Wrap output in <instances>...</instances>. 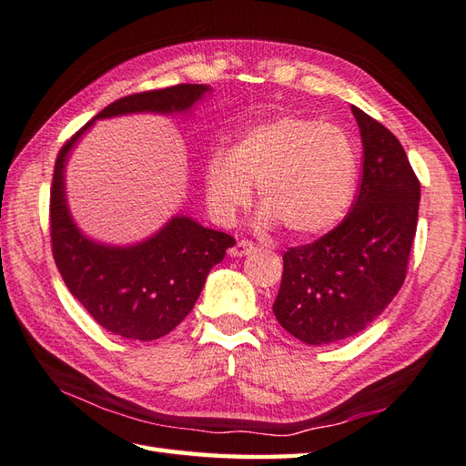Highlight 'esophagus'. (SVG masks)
Listing matches in <instances>:
<instances>
[{"label":"esophagus","mask_w":466,"mask_h":466,"mask_svg":"<svg viewBox=\"0 0 466 466\" xmlns=\"http://www.w3.org/2000/svg\"><path fill=\"white\" fill-rule=\"evenodd\" d=\"M254 250V244L248 242V240H240L236 242L234 248H230V256H234V258H242V256L250 254Z\"/></svg>","instance_id":"1"}]
</instances>
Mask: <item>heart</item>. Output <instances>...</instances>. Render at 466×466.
I'll return each mask as SVG.
<instances>
[{"instance_id": "1", "label": "heart", "mask_w": 466, "mask_h": 466, "mask_svg": "<svg viewBox=\"0 0 466 466\" xmlns=\"http://www.w3.org/2000/svg\"><path fill=\"white\" fill-rule=\"evenodd\" d=\"M356 152L339 126L276 116L246 130L234 150L216 147L206 162V196L214 216L230 222L258 190L260 226L280 222L296 238L332 230L356 190Z\"/></svg>"}]
</instances>
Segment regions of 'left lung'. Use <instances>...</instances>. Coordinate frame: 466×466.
Masks as SVG:
<instances>
[{"instance_id":"8db88e82","label":"left lung","mask_w":466,"mask_h":466,"mask_svg":"<svg viewBox=\"0 0 466 466\" xmlns=\"http://www.w3.org/2000/svg\"><path fill=\"white\" fill-rule=\"evenodd\" d=\"M362 140V180L349 216L312 244L289 248L274 316L322 346L362 332L392 302L417 234L420 184L390 130L350 107Z\"/></svg>"}]
</instances>
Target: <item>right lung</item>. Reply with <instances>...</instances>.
<instances>
[{"label": "right lung", "mask_w": 466, "mask_h": 466, "mask_svg": "<svg viewBox=\"0 0 466 466\" xmlns=\"http://www.w3.org/2000/svg\"><path fill=\"white\" fill-rule=\"evenodd\" d=\"M208 92H212L210 86L204 84H177L126 96L104 107L57 154L49 198L56 266L67 290L92 319L124 339L156 340L172 332L194 309L208 272L222 262L236 240L180 214L160 232L132 246L87 238L76 226L66 200L67 156L96 120L142 112L186 114Z\"/></svg>", "instance_id": "right-lung-1"}]
</instances>
